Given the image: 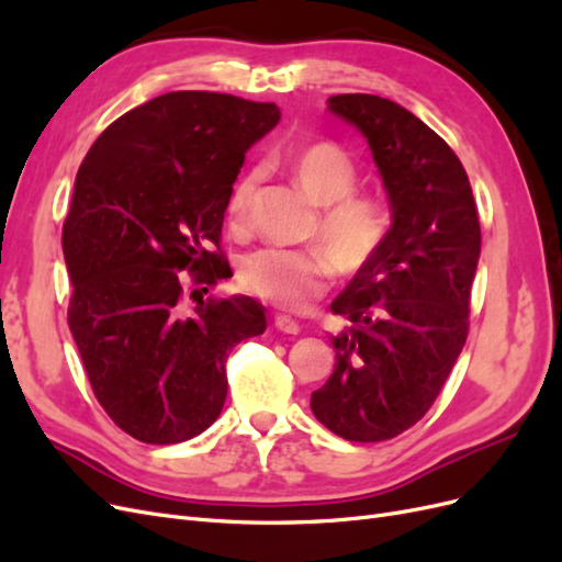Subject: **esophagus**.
I'll use <instances>...</instances> for the list:
<instances>
[{"mask_svg": "<svg viewBox=\"0 0 562 562\" xmlns=\"http://www.w3.org/2000/svg\"><path fill=\"white\" fill-rule=\"evenodd\" d=\"M274 326H277V330H281L285 335H297L300 333V323L291 316H285V314L274 316Z\"/></svg>", "mask_w": 562, "mask_h": 562, "instance_id": "1", "label": "esophagus"}]
</instances>
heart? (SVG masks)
<instances>
[{
    "mask_svg": "<svg viewBox=\"0 0 562 562\" xmlns=\"http://www.w3.org/2000/svg\"><path fill=\"white\" fill-rule=\"evenodd\" d=\"M288 168L300 190L323 206L314 232L321 248L255 250L241 260L236 281L248 295L300 312L328 291L333 269L353 277L372 262L389 234V213L382 199L353 192L359 166L337 143L321 140L295 149ZM255 184V173H244L232 184L227 220L234 232L248 227Z\"/></svg>",
    "mask_w": 562,
    "mask_h": 562,
    "instance_id": "heart-1",
    "label": "heart"
}]
</instances>
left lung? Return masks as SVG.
I'll list each match as a JSON object with an SVG mask.
<instances>
[{
    "label": "left lung",
    "mask_w": 562,
    "mask_h": 562,
    "mask_svg": "<svg viewBox=\"0 0 562 562\" xmlns=\"http://www.w3.org/2000/svg\"><path fill=\"white\" fill-rule=\"evenodd\" d=\"M359 128L389 194L391 229L372 262L330 304L335 370L312 394L321 424L356 443L411 429L434 405L469 335L481 223L450 145L394 100L328 98Z\"/></svg>",
    "instance_id": "8db88e82"
}]
</instances>
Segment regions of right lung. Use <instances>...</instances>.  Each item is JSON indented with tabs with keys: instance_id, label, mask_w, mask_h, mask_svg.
<instances>
[{
	"instance_id": "1",
	"label": "right lung",
	"mask_w": 562,
	"mask_h": 562,
	"mask_svg": "<svg viewBox=\"0 0 562 562\" xmlns=\"http://www.w3.org/2000/svg\"><path fill=\"white\" fill-rule=\"evenodd\" d=\"M279 119L229 93H164L112 122L79 166L63 225L67 323L98 403L143 443L206 431L229 351L267 328L260 302L203 293L227 277L220 234L246 151Z\"/></svg>"
}]
</instances>
